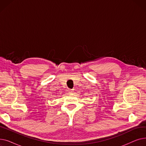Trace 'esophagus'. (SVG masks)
<instances>
[{
	"instance_id": "34e87169",
	"label": "esophagus",
	"mask_w": 146,
	"mask_h": 146,
	"mask_svg": "<svg viewBox=\"0 0 146 146\" xmlns=\"http://www.w3.org/2000/svg\"><path fill=\"white\" fill-rule=\"evenodd\" d=\"M73 92V89H72H72H69V90H68V92L70 93V94H72V93Z\"/></svg>"
}]
</instances>
